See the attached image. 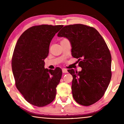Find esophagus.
Instances as JSON below:
<instances>
[{
    "mask_svg": "<svg viewBox=\"0 0 124 124\" xmlns=\"http://www.w3.org/2000/svg\"><path fill=\"white\" fill-rule=\"evenodd\" d=\"M62 72L64 73H66L68 72V71H67V70L66 68H63L62 69Z\"/></svg>",
    "mask_w": 124,
    "mask_h": 124,
    "instance_id": "1",
    "label": "esophagus"
}]
</instances>
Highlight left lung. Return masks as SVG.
Returning a JSON list of instances; mask_svg holds the SVG:
<instances>
[{"mask_svg":"<svg viewBox=\"0 0 124 124\" xmlns=\"http://www.w3.org/2000/svg\"><path fill=\"white\" fill-rule=\"evenodd\" d=\"M57 36L72 45V55L78 59L80 72L69 70L73 76L72 91L78 103L89 106L104 95L109 84L112 57L104 39L93 27L82 24L64 26Z\"/></svg>","mask_w":124,"mask_h":124,"instance_id":"1","label":"left lung"}]
</instances>
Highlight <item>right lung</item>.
I'll return each instance as SVG.
<instances>
[{
	"label": "right lung",
	"mask_w": 124,
	"mask_h": 124,
	"mask_svg": "<svg viewBox=\"0 0 124 124\" xmlns=\"http://www.w3.org/2000/svg\"><path fill=\"white\" fill-rule=\"evenodd\" d=\"M63 25L32 26L22 33L15 47L11 66L15 85L24 99L35 106L51 103L61 78L59 67L45 69L44 59L49 52L50 42Z\"/></svg>",
	"instance_id": "1"
}]
</instances>
